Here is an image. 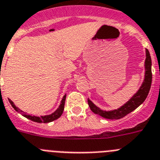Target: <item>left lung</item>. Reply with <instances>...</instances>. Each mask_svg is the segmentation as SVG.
<instances>
[{
  "instance_id": "obj_1",
  "label": "left lung",
  "mask_w": 160,
  "mask_h": 160,
  "mask_svg": "<svg viewBox=\"0 0 160 160\" xmlns=\"http://www.w3.org/2000/svg\"><path fill=\"white\" fill-rule=\"evenodd\" d=\"M152 59H151L150 54L148 50L146 49V59H145V78L143 84L140 86V90L137 93L132 97L126 104L118 109L112 111H103L97 107L93 102L88 99V104L92 112L95 114L101 116V117L110 120L121 119L125 117L127 114L135 110L137 107L140 106L145 101L148 95L150 90L151 85H152Z\"/></svg>"
}]
</instances>
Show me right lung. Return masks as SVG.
I'll return each instance as SVG.
<instances>
[{"mask_svg":"<svg viewBox=\"0 0 160 160\" xmlns=\"http://www.w3.org/2000/svg\"><path fill=\"white\" fill-rule=\"evenodd\" d=\"M65 100H66V95L62 98V102H61V104H60L59 107L58 108L55 112H54L53 113L50 114V115H47V116H41V117H35V116H30V115H26V114H23V117H27L28 119L31 120L32 121H35V122H38V123H49L51 122V121H55V120L58 119V117H61V115L63 112V109H64V105H65ZM9 101L10 104H11L12 106L13 107V109H15L17 112H23V111L20 110V109H18L17 106H16L13 102H12L11 100Z\"/></svg>","mask_w":160,"mask_h":160,"instance_id":"obj_1","label":"right lung"}]
</instances>
